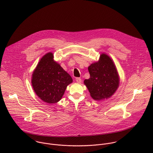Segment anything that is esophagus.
Instances as JSON below:
<instances>
[{
  "mask_svg": "<svg viewBox=\"0 0 153 153\" xmlns=\"http://www.w3.org/2000/svg\"><path fill=\"white\" fill-rule=\"evenodd\" d=\"M76 81L78 82V83H81L82 82V79L81 78H76Z\"/></svg>",
  "mask_w": 153,
  "mask_h": 153,
  "instance_id": "1",
  "label": "esophagus"
}]
</instances>
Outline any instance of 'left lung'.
<instances>
[{"instance_id": "8db88e82", "label": "left lung", "mask_w": 153, "mask_h": 153, "mask_svg": "<svg viewBox=\"0 0 153 153\" xmlns=\"http://www.w3.org/2000/svg\"><path fill=\"white\" fill-rule=\"evenodd\" d=\"M90 78L84 81L92 98L101 100L109 98L119 85V77L114 62L109 56L102 54L98 62L88 67Z\"/></svg>"}]
</instances>
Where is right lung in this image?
Returning a JSON list of instances; mask_svg holds the SVG:
<instances>
[{
  "mask_svg": "<svg viewBox=\"0 0 153 153\" xmlns=\"http://www.w3.org/2000/svg\"><path fill=\"white\" fill-rule=\"evenodd\" d=\"M51 52L45 55L35 69L32 85L36 95L44 102H58L66 87L72 82L71 76L53 60Z\"/></svg>",
  "mask_w": 153,
  "mask_h": 153,
  "instance_id": "obj_1",
  "label": "right lung"
}]
</instances>
